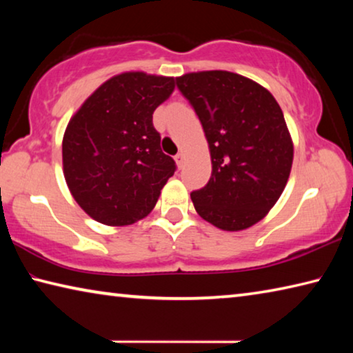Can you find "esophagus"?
<instances>
[{
	"instance_id": "obj_1",
	"label": "esophagus",
	"mask_w": 353,
	"mask_h": 353,
	"mask_svg": "<svg viewBox=\"0 0 353 353\" xmlns=\"http://www.w3.org/2000/svg\"><path fill=\"white\" fill-rule=\"evenodd\" d=\"M174 159H176V163L179 165V168H181V166L183 165V160H185V155H183V152H179Z\"/></svg>"
}]
</instances>
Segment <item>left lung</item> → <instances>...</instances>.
<instances>
[{
  "label": "left lung",
  "instance_id": "left-lung-1",
  "mask_svg": "<svg viewBox=\"0 0 353 353\" xmlns=\"http://www.w3.org/2000/svg\"><path fill=\"white\" fill-rule=\"evenodd\" d=\"M176 83L210 148V181L191 193L196 212L218 229H248L288 182L292 141L283 112L266 88L230 71L188 73Z\"/></svg>",
  "mask_w": 353,
  "mask_h": 353
}]
</instances>
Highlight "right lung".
Wrapping results in <instances>:
<instances>
[{
	"mask_svg": "<svg viewBox=\"0 0 353 353\" xmlns=\"http://www.w3.org/2000/svg\"><path fill=\"white\" fill-rule=\"evenodd\" d=\"M174 77L132 71L105 81L70 119L63 174L77 204L98 223L128 225L152 210L176 162L160 148L152 113Z\"/></svg>",
	"mask_w": 353,
	"mask_h": 353,
	"instance_id": "add662e5",
	"label": "right lung"
}]
</instances>
